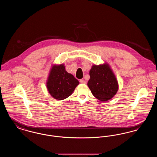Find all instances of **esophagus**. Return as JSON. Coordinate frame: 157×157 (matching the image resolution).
Segmentation results:
<instances>
[{"label":"esophagus","instance_id":"esophagus-1","mask_svg":"<svg viewBox=\"0 0 157 157\" xmlns=\"http://www.w3.org/2000/svg\"><path fill=\"white\" fill-rule=\"evenodd\" d=\"M80 83H83V84H86V81H85L83 79H81L80 80Z\"/></svg>","mask_w":157,"mask_h":157}]
</instances>
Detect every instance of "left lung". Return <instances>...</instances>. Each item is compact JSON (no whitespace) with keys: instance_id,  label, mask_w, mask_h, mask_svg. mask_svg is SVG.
<instances>
[{"instance_id":"obj_1","label":"left lung","mask_w":157,"mask_h":157,"mask_svg":"<svg viewBox=\"0 0 157 157\" xmlns=\"http://www.w3.org/2000/svg\"><path fill=\"white\" fill-rule=\"evenodd\" d=\"M88 86L93 95L101 101L111 99L117 92L118 84L111 69L106 63L93 65L90 71Z\"/></svg>"}]
</instances>
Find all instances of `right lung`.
<instances>
[{"instance_id": "obj_1", "label": "right lung", "mask_w": 157, "mask_h": 157, "mask_svg": "<svg viewBox=\"0 0 157 157\" xmlns=\"http://www.w3.org/2000/svg\"><path fill=\"white\" fill-rule=\"evenodd\" d=\"M79 81L67 73L63 64L54 65L50 72L46 83L47 88L51 95L57 100H63L69 97Z\"/></svg>"}]
</instances>
